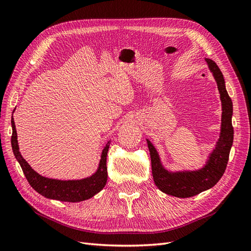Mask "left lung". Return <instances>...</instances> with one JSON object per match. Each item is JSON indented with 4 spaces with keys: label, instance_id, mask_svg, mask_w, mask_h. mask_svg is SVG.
I'll return each mask as SVG.
<instances>
[{
    "label": "left lung",
    "instance_id": "left-lung-1",
    "mask_svg": "<svg viewBox=\"0 0 251 251\" xmlns=\"http://www.w3.org/2000/svg\"><path fill=\"white\" fill-rule=\"evenodd\" d=\"M205 60L217 81L222 102L221 133L206 164L198 171L169 172L163 168L155 147L147 139L151 154V173L156 186L161 192L178 198H189L217 184L226 170L233 141V127L231 124L232 101L226 91L223 74L214 60L209 58H205Z\"/></svg>",
    "mask_w": 251,
    "mask_h": 251
}]
</instances>
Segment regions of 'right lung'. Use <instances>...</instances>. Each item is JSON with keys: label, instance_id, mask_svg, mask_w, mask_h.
Listing matches in <instances>:
<instances>
[{"label": "right lung", "instance_id": "add662e5", "mask_svg": "<svg viewBox=\"0 0 251 251\" xmlns=\"http://www.w3.org/2000/svg\"><path fill=\"white\" fill-rule=\"evenodd\" d=\"M14 112V110H13ZM12 136L11 147L13 154L19 161L23 173L31 187L42 196L48 199L64 201V202H80L92 198L104 187L108 180L107 171V155L110 147V141L102 150L100 164L97 171L88 178L80 180H57L41 176L37 174L28 162L22 157L18 144V135L13 117L11 119Z\"/></svg>", "mask_w": 251, "mask_h": 251}]
</instances>
